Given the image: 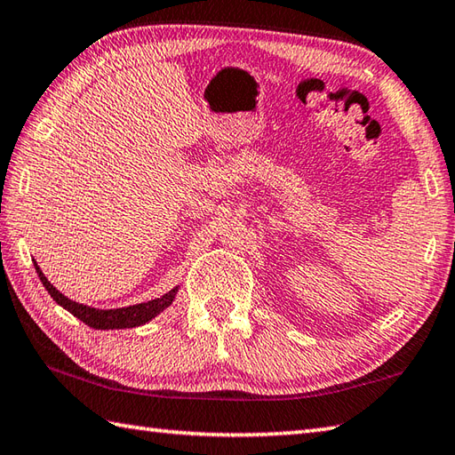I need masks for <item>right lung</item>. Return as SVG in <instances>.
<instances>
[{
  "mask_svg": "<svg viewBox=\"0 0 455 455\" xmlns=\"http://www.w3.org/2000/svg\"><path fill=\"white\" fill-rule=\"evenodd\" d=\"M35 270L39 274V280L43 282L44 290L51 293V298L57 301L60 307H65L70 311L75 317H78L80 322L86 323L88 327L94 329H126V327H140L151 319L157 317L164 309L173 304V299L177 296V290L180 286H175L172 291L164 293L162 298L144 301V304H136V306H128V307H116V309H100V307H92L86 304H80V301H75L67 298L65 293H60L52 283L47 280V275L43 274L39 268V264L33 260Z\"/></svg>",
  "mask_w": 455,
  "mask_h": 455,
  "instance_id": "right-lung-1",
  "label": "right lung"
}]
</instances>
